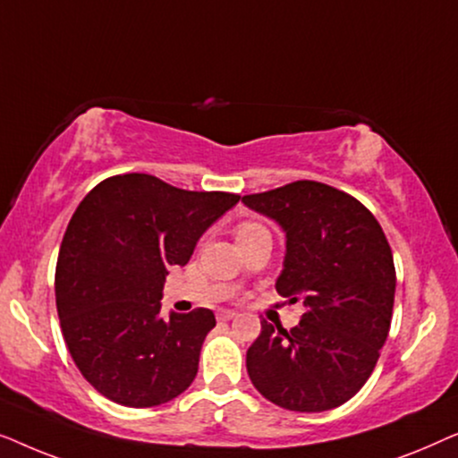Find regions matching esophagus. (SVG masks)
Wrapping results in <instances>:
<instances>
[{"mask_svg":"<svg viewBox=\"0 0 458 458\" xmlns=\"http://www.w3.org/2000/svg\"><path fill=\"white\" fill-rule=\"evenodd\" d=\"M233 317H237V312L235 310H218L216 312V318H218V321H231V318H233Z\"/></svg>","mask_w":458,"mask_h":458,"instance_id":"obj_1","label":"esophagus"}]
</instances>
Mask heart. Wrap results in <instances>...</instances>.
<instances>
[{"label":"heart","instance_id":"obj_1","mask_svg":"<svg viewBox=\"0 0 458 458\" xmlns=\"http://www.w3.org/2000/svg\"><path fill=\"white\" fill-rule=\"evenodd\" d=\"M259 231H265V227H260V225H256V223H242L240 227H237V237L259 233Z\"/></svg>","mask_w":458,"mask_h":458}]
</instances>
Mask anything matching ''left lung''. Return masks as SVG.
<instances>
[{
	"instance_id": "1",
	"label": "left lung",
	"mask_w": 458,
	"mask_h": 458,
	"mask_svg": "<svg viewBox=\"0 0 458 458\" xmlns=\"http://www.w3.org/2000/svg\"><path fill=\"white\" fill-rule=\"evenodd\" d=\"M285 233L275 290L304 312L290 331L260 321L246 367L256 390L287 411L335 409L365 386L392 323L396 271L377 218L317 181L243 196Z\"/></svg>"
}]
</instances>
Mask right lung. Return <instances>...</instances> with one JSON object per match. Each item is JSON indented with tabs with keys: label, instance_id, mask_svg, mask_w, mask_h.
<instances>
[{
	"label": "right lung",
	"instance_id": "1",
	"mask_svg": "<svg viewBox=\"0 0 458 458\" xmlns=\"http://www.w3.org/2000/svg\"><path fill=\"white\" fill-rule=\"evenodd\" d=\"M237 202L235 193L129 173L102 181L74 210L55 265V306L74 365L102 396L146 409L191 386L215 312L162 318V287Z\"/></svg>",
	"mask_w": 458,
	"mask_h": 458
}]
</instances>
